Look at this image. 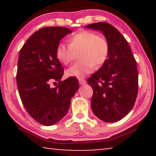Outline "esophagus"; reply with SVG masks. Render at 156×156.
Returning a JSON list of instances; mask_svg holds the SVG:
<instances>
[{
    "label": "esophagus",
    "mask_w": 156,
    "mask_h": 156,
    "mask_svg": "<svg viewBox=\"0 0 156 156\" xmlns=\"http://www.w3.org/2000/svg\"><path fill=\"white\" fill-rule=\"evenodd\" d=\"M78 80H79V83H80V84H84L86 83V80H84V79H83V78H79Z\"/></svg>",
    "instance_id": "obj_1"
}]
</instances>
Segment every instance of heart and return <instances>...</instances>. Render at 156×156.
Masks as SVG:
<instances>
[{"label":"heart","instance_id":"b5f03b06","mask_svg":"<svg viewBox=\"0 0 156 156\" xmlns=\"http://www.w3.org/2000/svg\"><path fill=\"white\" fill-rule=\"evenodd\" d=\"M69 44H58L56 49L57 58L63 64L67 65L73 60L75 52L80 50L81 60L73 64L67 70L69 77L83 78L92 72L96 66H100L106 61L109 53V42L105 37L86 30L72 34L69 38Z\"/></svg>","mask_w":156,"mask_h":156}]
</instances>
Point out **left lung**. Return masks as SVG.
<instances>
[{"label": "left lung", "instance_id": "8db88e82", "mask_svg": "<svg viewBox=\"0 0 156 156\" xmlns=\"http://www.w3.org/2000/svg\"><path fill=\"white\" fill-rule=\"evenodd\" d=\"M86 27L102 31L109 44L107 60L87 80L94 91L91 109L104 122H117L135 104L138 90L136 61L125 37L113 25L103 22Z\"/></svg>", "mask_w": 156, "mask_h": 156}]
</instances>
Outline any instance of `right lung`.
<instances>
[{"label": "right lung", "mask_w": 156, "mask_h": 156, "mask_svg": "<svg viewBox=\"0 0 156 156\" xmlns=\"http://www.w3.org/2000/svg\"><path fill=\"white\" fill-rule=\"evenodd\" d=\"M71 33L72 30L62 27L41 28L28 38L19 52L18 93L29 114L44 126L54 125L62 119L79 88L75 77L60 80L64 69L56 55L60 41ZM56 81L58 86L51 88L50 83Z\"/></svg>", "instance_id": "obj_1"}]
</instances>
